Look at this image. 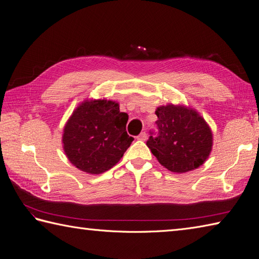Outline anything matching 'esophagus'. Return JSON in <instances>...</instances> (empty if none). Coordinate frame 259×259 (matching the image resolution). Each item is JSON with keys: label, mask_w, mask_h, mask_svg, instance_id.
Returning a JSON list of instances; mask_svg holds the SVG:
<instances>
[{"label": "esophagus", "mask_w": 259, "mask_h": 259, "mask_svg": "<svg viewBox=\"0 0 259 259\" xmlns=\"http://www.w3.org/2000/svg\"><path fill=\"white\" fill-rule=\"evenodd\" d=\"M137 139L138 140H146L147 139V133L146 132L140 133V134L137 136Z\"/></svg>", "instance_id": "1"}]
</instances>
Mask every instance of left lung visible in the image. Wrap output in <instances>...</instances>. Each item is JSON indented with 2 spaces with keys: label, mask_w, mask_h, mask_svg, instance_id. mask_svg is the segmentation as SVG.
Here are the masks:
<instances>
[{
  "label": "left lung",
  "mask_w": 259,
  "mask_h": 259,
  "mask_svg": "<svg viewBox=\"0 0 259 259\" xmlns=\"http://www.w3.org/2000/svg\"><path fill=\"white\" fill-rule=\"evenodd\" d=\"M158 136H150L148 148L161 165L183 174L204 163L213 147L206 121L192 108L168 104L156 108Z\"/></svg>",
  "instance_id": "1"
}]
</instances>
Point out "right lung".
<instances>
[{"instance_id":"1","label":"right lung","mask_w":259,"mask_h":259,"mask_svg":"<svg viewBox=\"0 0 259 259\" xmlns=\"http://www.w3.org/2000/svg\"><path fill=\"white\" fill-rule=\"evenodd\" d=\"M128 115L115 101L84 100L67 121L62 147L80 170L98 175L121 160L134 138L127 135Z\"/></svg>"}]
</instances>
